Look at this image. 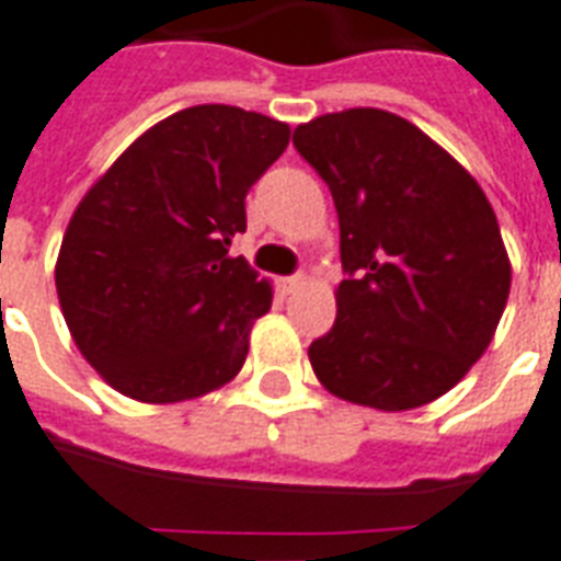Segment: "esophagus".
<instances>
[{"instance_id":"1","label":"esophagus","mask_w":561,"mask_h":561,"mask_svg":"<svg viewBox=\"0 0 561 561\" xmlns=\"http://www.w3.org/2000/svg\"><path fill=\"white\" fill-rule=\"evenodd\" d=\"M302 282H306V276H302V273H294V276H285V279H282V291H285V294H294V291H297V288H300Z\"/></svg>"}]
</instances>
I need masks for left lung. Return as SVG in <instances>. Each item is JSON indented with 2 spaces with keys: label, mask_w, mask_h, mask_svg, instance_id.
<instances>
[{
  "label": "left lung",
  "mask_w": 561,
  "mask_h": 561,
  "mask_svg": "<svg viewBox=\"0 0 561 561\" xmlns=\"http://www.w3.org/2000/svg\"><path fill=\"white\" fill-rule=\"evenodd\" d=\"M294 148L333 193L347 273L333 330L309 344L318 380L389 413L446 396L512 288L488 196L416 124L371 106L300 124Z\"/></svg>",
  "instance_id": "obj_1"
}]
</instances>
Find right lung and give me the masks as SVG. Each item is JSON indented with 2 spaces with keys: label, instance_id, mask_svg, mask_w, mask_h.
<instances>
[{
  "label": "right lung",
  "instance_id": "right-lung-1",
  "mask_svg": "<svg viewBox=\"0 0 561 561\" xmlns=\"http://www.w3.org/2000/svg\"><path fill=\"white\" fill-rule=\"evenodd\" d=\"M288 139L261 112L190 106L142 133L73 210L56 291L82 356L122 396L172 404L240 371L273 291L228 247Z\"/></svg>",
  "mask_w": 561,
  "mask_h": 561
}]
</instances>
